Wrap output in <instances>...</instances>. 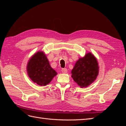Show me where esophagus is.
Wrapping results in <instances>:
<instances>
[{"label": "esophagus", "instance_id": "esophagus-1", "mask_svg": "<svg viewBox=\"0 0 126 126\" xmlns=\"http://www.w3.org/2000/svg\"><path fill=\"white\" fill-rule=\"evenodd\" d=\"M62 72L63 73H66L68 72L67 69H66V68H63L62 69Z\"/></svg>", "mask_w": 126, "mask_h": 126}]
</instances>
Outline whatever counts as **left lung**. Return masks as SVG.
Listing matches in <instances>:
<instances>
[{
  "instance_id": "obj_1",
  "label": "left lung",
  "mask_w": 126,
  "mask_h": 126,
  "mask_svg": "<svg viewBox=\"0 0 126 126\" xmlns=\"http://www.w3.org/2000/svg\"><path fill=\"white\" fill-rule=\"evenodd\" d=\"M98 73L97 60L92 53H88L84 57L76 62L71 71L74 81L81 88L87 87L95 81Z\"/></svg>"
}]
</instances>
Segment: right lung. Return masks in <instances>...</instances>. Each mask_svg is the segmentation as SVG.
<instances>
[{
    "instance_id": "obj_1",
    "label": "right lung",
    "mask_w": 126,
    "mask_h": 126,
    "mask_svg": "<svg viewBox=\"0 0 126 126\" xmlns=\"http://www.w3.org/2000/svg\"><path fill=\"white\" fill-rule=\"evenodd\" d=\"M27 71L32 81L41 86L49 84L57 75L51 67L44 53L42 51L37 52L29 60Z\"/></svg>"
}]
</instances>
